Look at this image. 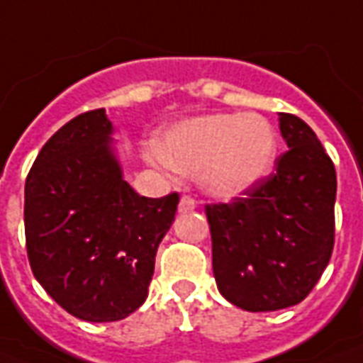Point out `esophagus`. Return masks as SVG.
Masks as SVG:
<instances>
[{
    "instance_id": "34e87169",
    "label": "esophagus",
    "mask_w": 363,
    "mask_h": 363,
    "mask_svg": "<svg viewBox=\"0 0 363 363\" xmlns=\"http://www.w3.org/2000/svg\"><path fill=\"white\" fill-rule=\"evenodd\" d=\"M195 208H197V201L189 197V195H184L179 199V213H191Z\"/></svg>"
}]
</instances>
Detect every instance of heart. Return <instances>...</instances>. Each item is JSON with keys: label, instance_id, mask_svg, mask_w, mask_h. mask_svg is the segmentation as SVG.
Segmentation results:
<instances>
[{"label": "heart", "instance_id": "heart-1", "mask_svg": "<svg viewBox=\"0 0 363 363\" xmlns=\"http://www.w3.org/2000/svg\"><path fill=\"white\" fill-rule=\"evenodd\" d=\"M277 155V135L257 113H211L172 127L158 156L172 170L199 176L211 197L232 199L259 184Z\"/></svg>", "mask_w": 363, "mask_h": 363}]
</instances>
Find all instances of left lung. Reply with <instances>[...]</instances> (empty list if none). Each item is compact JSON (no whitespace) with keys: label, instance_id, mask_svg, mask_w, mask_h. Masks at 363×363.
Listing matches in <instances>:
<instances>
[{"label":"left lung","instance_id":"8db88e82","mask_svg":"<svg viewBox=\"0 0 363 363\" xmlns=\"http://www.w3.org/2000/svg\"><path fill=\"white\" fill-rule=\"evenodd\" d=\"M279 121L288 150L271 176L232 203L205 207L216 286L245 311L300 303L335 245V164L306 121L292 113Z\"/></svg>","mask_w":363,"mask_h":363}]
</instances>
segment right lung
<instances>
[{"label": "right lung", "mask_w": 363, "mask_h": 363, "mask_svg": "<svg viewBox=\"0 0 363 363\" xmlns=\"http://www.w3.org/2000/svg\"><path fill=\"white\" fill-rule=\"evenodd\" d=\"M104 108L57 129L25 184L26 253L34 279L67 313L125 319L143 306L179 195L141 197L123 179Z\"/></svg>", "instance_id": "right-lung-1"}]
</instances>
